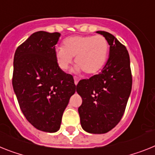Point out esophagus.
<instances>
[{
	"label": "esophagus",
	"instance_id": "1",
	"mask_svg": "<svg viewBox=\"0 0 155 155\" xmlns=\"http://www.w3.org/2000/svg\"><path fill=\"white\" fill-rule=\"evenodd\" d=\"M74 82H75V85H77L78 83H79V80H78V78L74 77Z\"/></svg>",
	"mask_w": 155,
	"mask_h": 155
}]
</instances>
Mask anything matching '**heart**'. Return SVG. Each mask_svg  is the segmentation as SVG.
I'll return each instance as SVG.
<instances>
[{"mask_svg": "<svg viewBox=\"0 0 155 155\" xmlns=\"http://www.w3.org/2000/svg\"><path fill=\"white\" fill-rule=\"evenodd\" d=\"M109 43L102 35H74L66 38L62 47L56 49L55 58L61 70L68 69L75 58V71L93 75L104 67L108 58Z\"/></svg>", "mask_w": 155, "mask_h": 155, "instance_id": "obj_1", "label": "heart"}]
</instances>
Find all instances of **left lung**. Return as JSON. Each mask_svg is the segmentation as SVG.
Listing matches in <instances>:
<instances>
[{
    "label": "left lung",
    "mask_w": 155,
    "mask_h": 155,
    "mask_svg": "<svg viewBox=\"0 0 155 155\" xmlns=\"http://www.w3.org/2000/svg\"><path fill=\"white\" fill-rule=\"evenodd\" d=\"M110 45V57L100 73L80 80L76 91L83 102L79 107L83 129L103 134L115 127L124 115L132 85L128 52L113 35L97 31Z\"/></svg>",
    "instance_id": "1"
}]
</instances>
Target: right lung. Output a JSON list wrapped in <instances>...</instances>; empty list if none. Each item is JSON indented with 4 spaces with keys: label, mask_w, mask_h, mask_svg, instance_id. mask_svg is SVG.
Here are the masks:
<instances>
[{
    "label": "right lung",
    "mask_w": 155,
    "mask_h": 155,
    "mask_svg": "<svg viewBox=\"0 0 155 155\" xmlns=\"http://www.w3.org/2000/svg\"><path fill=\"white\" fill-rule=\"evenodd\" d=\"M61 34L38 31L15 50L12 86L20 110L37 129L55 132L77 86L58 66L55 45Z\"/></svg>",
    "instance_id": "right-lung-1"
}]
</instances>
